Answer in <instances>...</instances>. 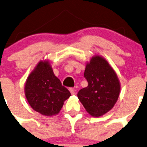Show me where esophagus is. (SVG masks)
Here are the masks:
<instances>
[{"instance_id": "1", "label": "esophagus", "mask_w": 147, "mask_h": 147, "mask_svg": "<svg viewBox=\"0 0 147 147\" xmlns=\"http://www.w3.org/2000/svg\"><path fill=\"white\" fill-rule=\"evenodd\" d=\"M69 91H70L71 94H75V90L73 88H69Z\"/></svg>"}]
</instances>
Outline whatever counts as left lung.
<instances>
[{"label":"left lung","instance_id":"left-lung-1","mask_svg":"<svg viewBox=\"0 0 147 147\" xmlns=\"http://www.w3.org/2000/svg\"><path fill=\"white\" fill-rule=\"evenodd\" d=\"M84 77L88 86L78 92V99L90 115L102 116L112 109L118 100L117 75L105 58L95 55L86 65Z\"/></svg>","mask_w":147,"mask_h":147}]
</instances>
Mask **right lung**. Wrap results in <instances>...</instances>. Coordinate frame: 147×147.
<instances>
[{
	"label": "right lung",
	"mask_w": 147,
	"mask_h": 147,
	"mask_svg": "<svg viewBox=\"0 0 147 147\" xmlns=\"http://www.w3.org/2000/svg\"><path fill=\"white\" fill-rule=\"evenodd\" d=\"M25 94L34 110L50 117L58 114L64 102L71 96L54 75L47 60L39 62L30 74L25 84Z\"/></svg>",
	"instance_id": "1"
}]
</instances>
